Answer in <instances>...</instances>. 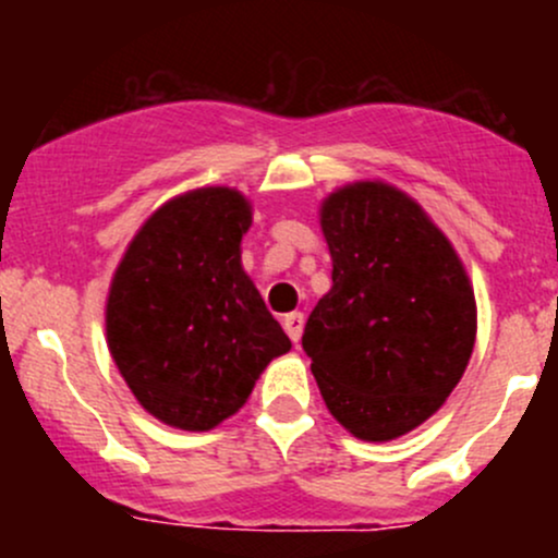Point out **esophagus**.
Masks as SVG:
<instances>
[{
	"label": "esophagus",
	"instance_id": "esophagus-1",
	"mask_svg": "<svg viewBox=\"0 0 558 558\" xmlns=\"http://www.w3.org/2000/svg\"><path fill=\"white\" fill-rule=\"evenodd\" d=\"M302 326H305V318H302V313H289L283 318V329H286V335L291 337V342H300Z\"/></svg>",
	"mask_w": 558,
	"mask_h": 558
}]
</instances>
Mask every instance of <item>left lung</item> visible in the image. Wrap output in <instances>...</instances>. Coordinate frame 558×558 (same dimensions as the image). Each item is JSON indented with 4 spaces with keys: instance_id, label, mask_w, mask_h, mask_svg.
Segmentation results:
<instances>
[{
    "instance_id": "left-lung-1",
    "label": "left lung",
    "mask_w": 558,
    "mask_h": 558,
    "mask_svg": "<svg viewBox=\"0 0 558 558\" xmlns=\"http://www.w3.org/2000/svg\"><path fill=\"white\" fill-rule=\"evenodd\" d=\"M318 221L331 289L302 348L326 408L353 437L397 440L442 408L470 364V275L424 207L386 180L331 191Z\"/></svg>"
}]
</instances>
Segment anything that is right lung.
Instances as JSON below:
<instances>
[{
  "mask_svg": "<svg viewBox=\"0 0 558 558\" xmlns=\"http://www.w3.org/2000/svg\"><path fill=\"white\" fill-rule=\"evenodd\" d=\"M243 191L205 185L154 210L123 251L105 302L107 348L161 424L216 429L291 340L243 269Z\"/></svg>",
  "mask_w": 558,
  "mask_h": 558,
  "instance_id": "right-lung-1",
  "label": "right lung"
}]
</instances>
